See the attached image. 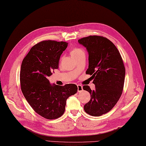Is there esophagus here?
I'll return each mask as SVG.
<instances>
[{"instance_id":"obj_1","label":"esophagus","mask_w":146,"mask_h":146,"mask_svg":"<svg viewBox=\"0 0 146 146\" xmlns=\"http://www.w3.org/2000/svg\"><path fill=\"white\" fill-rule=\"evenodd\" d=\"M77 87H78V92H81L83 90V86H82L80 84H78L77 85Z\"/></svg>"}]
</instances>
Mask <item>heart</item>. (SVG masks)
Here are the masks:
<instances>
[{
	"label": "heart",
	"mask_w": 146,
	"mask_h": 146,
	"mask_svg": "<svg viewBox=\"0 0 146 146\" xmlns=\"http://www.w3.org/2000/svg\"><path fill=\"white\" fill-rule=\"evenodd\" d=\"M83 50L81 49L80 48H78V47H74L73 48V49L71 51V54H72V57H74L77 56L80 53H81V52H83Z\"/></svg>",
	"instance_id": "heart-1"
}]
</instances>
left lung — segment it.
I'll return each instance as SVG.
<instances>
[{
  "label": "left lung",
  "instance_id": "1",
  "mask_svg": "<svg viewBox=\"0 0 146 146\" xmlns=\"http://www.w3.org/2000/svg\"><path fill=\"white\" fill-rule=\"evenodd\" d=\"M78 42L86 48L89 66L86 73L92 75L96 86L92 91L89 86H83L91 95L84 109L89 115L99 117L113 109L120 98L125 82L124 63L117 48L106 37L89 36Z\"/></svg>",
  "mask_w": 146,
  "mask_h": 146
}]
</instances>
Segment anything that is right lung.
<instances>
[{"instance_id":"obj_1","label":"right lung","mask_w":146,"mask_h":146,"mask_svg":"<svg viewBox=\"0 0 146 146\" xmlns=\"http://www.w3.org/2000/svg\"><path fill=\"white\" fill-rule=\"evenodd\" d=\"M67 46L68 43L63 41H41L31 48L21 65L23 94L33 109L48 119L60 117L65 112L66 99L78 91L74 84L52 85L47 79L58 69L60 57Z\"/></svg>"}]
</instances>
